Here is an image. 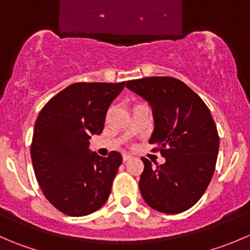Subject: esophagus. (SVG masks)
<instances>
[{
  "instance_id": "1",
  "label": "esophagus",
  "mask_w": 250,
  "mask_h": 250,
  "mask_svg": "<svg viewBox=\"0 0 250 250\" xmlns=\"http://www.w3.org/2000/svg\"><path fill=\"white\" fill-rule=\"evenodd\" d=\"M122 159H123V162L128 161V160H129V159H130V155H128V154H123Z\"/></svg>"
}]
</instances>
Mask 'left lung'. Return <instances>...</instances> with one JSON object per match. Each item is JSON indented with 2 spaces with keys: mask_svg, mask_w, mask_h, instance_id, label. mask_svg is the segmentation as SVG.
<instances>
[{
  "mask_svg": "<svg viewBox=\"0 0 250 250\" xmlns=\"http://www.w3.org/2000/svg\"><path fill=\"white\" fill-rule=\"evenodd\" d=\"M151 105L150 144L166 159L152 166L143 157L139 189L145 203L165 214L190 209L207 190L216 166L220 138L209 107L189 86L172 77H147L125 84Z\"/></svg>",
  "mask_w": 250,
  "mask_h": 250,
  "instance_id": "obj_1",
  "label": "left lung"
}]
</instances>
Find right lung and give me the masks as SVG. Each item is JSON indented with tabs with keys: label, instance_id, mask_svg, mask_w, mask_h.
Instances as JSON below:
<instances>
[{
	"label": "right lung",
	"instance_id": "obj_1",
	"mask_svg": "<svg viewBox=\"0 0 250 250\" xmlns=\"http://www.w3.org/2000/svg\"><path fill=\"white\" fill-rule=\"evenodd\" d=\"M122 83H74L53 96L38 116L30 155L46 199L68 216H85L110 197L122 155L89 151L91 134H100Z\"/></svg>",
	"mask_w": 250,
	"mask_h": 250
}]
</instances>
